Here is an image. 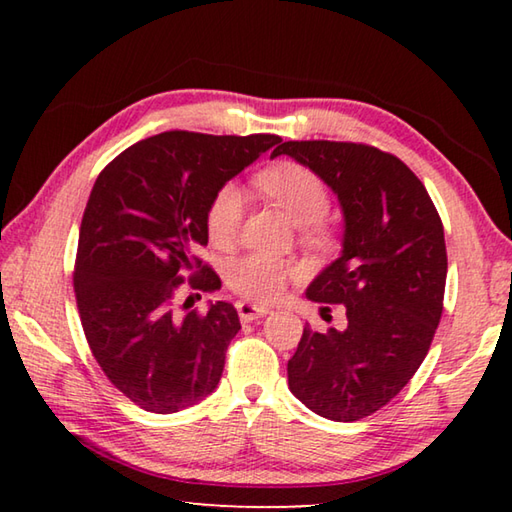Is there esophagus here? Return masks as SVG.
<instances>
[{
  "mask_svg": "<svg viewBox=\"0 0 512 512\" xmlns=\"http://www.w3.org/2000/svg\"><path fill=\"white\" fill-rule=\"evenodd\" d=\"M268 311L271 309L262 307V305H253V302H237V314L241 320H244V323H253V320L266 316Z\"/></svg>",
  "mask_w": 512,
  "mask_h": 512,
  "instance_id": "esophagus-1",
  "label": "esophagus"
}]
</instances>
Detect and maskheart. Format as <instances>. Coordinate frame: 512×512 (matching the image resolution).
Returning <instances> with one entry per match:
<instances>
[{
  "instance_id": "heart-1",
  "label": "heart",
  "mask_w": 512,
  "mask_h": 512,
  "mask_svg": "<svg viewBox=\"0 0 512 512\" xmlns=\"http://www.w3.org/2000/svg\"><path fill=\"white\" fill-rule=\"evenodd\" d=\"M257 187L300 225L302 241L323 248L332 244V232L325 223L329 210V189L314 169L300 162H280L257 173ZM244 196L237 185L216 189L205 214V230L216 248H230L239 237ZM298 275V266L289 259L266 253H250L235 259L225 271V284L237 296L253 302H271L280 298L291 277Z\"/></svg>"
}]
</instances>
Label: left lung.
I'll use <instances>...</instances> for the list:
<instances>
[{
    "mask_svg": "<svg viewBox=\"0 0 512 512\" xmlns=\"http://www.w3.org/2000/svg\"><path fill=\"white\" fill-rule=\"evenodd\" d=\"M282 153L314 169L345 216L343 255L309 284L307 298L343 305L348 327H305L287 363L289 388L323 418L354 422L391 402L427 357L443 316V221L393 153L327 140L284 142L273 155Z\"/></svg>",
    "mask_w": 512,
    "mask_h": 512,
    "instance_id": "left-lung-1",
    "label": "left lung"
}]
</instances>
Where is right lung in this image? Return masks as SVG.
<instances>
[{"instance_id": "obj_1", "label": "right lung", "mask_w": 512, "mask_h": 512, "mask_svg": "<svg viewBox=\"0 0 512 512\" xmlns=\"http://www.w3.org/2000/svg\"><path fill=\"white\" fill-rule=\"evenodd\" d=\"M277 135L167 131L106 164L85 205L74 293L92 357L140 409L176 413L219 384L241 329L230 302L207 314L178 309L180 287L212 293L221 280L203 259L205 214L216 189L244 171Z\"/></svg>"}]
</instances>
